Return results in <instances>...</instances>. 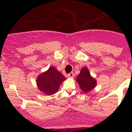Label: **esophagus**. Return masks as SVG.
<instances>
[{"label": "esophagus", "mask_w": 132, "mask_h": 132, "mask_svg": "<svg viewBox=\"0 0 132 132\" xmlns=\"http://www.w3.org/2000/svg\"><path fill=\"white\" fill-rule=\"evenodd\" d=\"M68 76L69 77V78H73V76H74V72H70V73H69V74H68Z\"/></svg>", "instance_id": "obj_1"}]
</instances>
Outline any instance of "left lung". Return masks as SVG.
I'll list each match as a JSON object with an SVG mask.
<instances>
[{"instance_id": "left-lung-1", "label": "left lung", "mask_w": 132, "mask_h": 132, "mask_svg": "<svg viewBox=\"0 0 132 132\" xmlns=\"http://www.w3.org/2000/svg\"><path fill=\"white\" fill-rule=\"evenodd\" d=\"M76 81L84 92H88L95 87L96 80L90 76L87 68L81 69V72L76 78Z\"/></svg>"}]
</instances>
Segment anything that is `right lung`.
Masks as SVG:
<instances>
[{
	"label": "right lung",
	"mask_w": 132,
	"mask_h": 132,
	"mask_svg": "<svg viewBox=\"0 0 132 132\" xmlns=\"http://www.w3.org/2000/svg\"><path fill=\"white\" fill-rule=\"evenodd\" d=\"M66 79L53 66L38 76L37 84L39 90L47 95L55 94L60 84Z\"/></svg>",
	"instance_id": "obj_1"
}]
</instances>
